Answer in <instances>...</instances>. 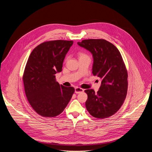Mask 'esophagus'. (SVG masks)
Segmentation results:
<instances>
[{"mask_svg":"<svg viewBox=\"0 0 152 152\" xmlns=\"http://www.w3.org/2000/svg\"><path fill=\"white\" fill-rule=\"evenodd\" d=\"M83 91H84V90H83L82 88H79V87H76V88H75V93H76V94H79V93H82V92H83Z\"/></svg>","mask_w":152,"mask_h":152,"instance_id":"esophagus-1","label":"esophagus"}]
</instances>
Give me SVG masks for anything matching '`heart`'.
<instances>
[{
  "label": "heart",
  "instance_id": "obj_1",
  "mask_svg": "<svg viewBox=\"0 0 152 152\" xmlns=\"http://www.w3.org/2000/svg\"><path fill=\"white\" fill-rule=\"evenodd\" d=\"M86 56V55H85V54H83V53H79L78 54V56H79V58H81V57Z\"/></svg>",
  "mask_w": 152,
  "mask_h": 152
}]
</instances>
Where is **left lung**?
Returning a JSON list of instances; mask_svg holds the SVG:
<instances>
[{
    "mask_svg": "<svg viewBox=\"0 0 152 152\" xmlns=\"http://www.w3.org/2000/svg\"><path fill=\"white\" fill-rule=\"evenodd\" d=\"M77 45L91 52L93 74L101 80L99 90H86V108L94 117L105 118L116 113L123 104L127 91V72L118 49L103 39H84Z\"/></svg>",
    "mask_w": 152,
    "mask_h": 152,
    "instance_id": "left-lung-1",
    "label": "left lung"
}]
</instances>
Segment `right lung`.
Returning a JSON list of instances; mask_svg holds the SVG:
<instances>
[{
    "label": "right lung",
    "mask_w": 152,
    "mask_h": 152,
    "mask_svg": "<svg viewBox=\"0 0 152 152\" xmlns=\"http://www.w3.org/2000/svg\"><path fill=\"white\" fill-rule=\"evenodd\" d=\"M73 41L55 40L42 42L31 52L23 80L25 94L34 111L44 117L59 115L70 102L75 88L56 81Z\"/></svg>",
    "instance_id": "obj_1"
}]
</instances>
